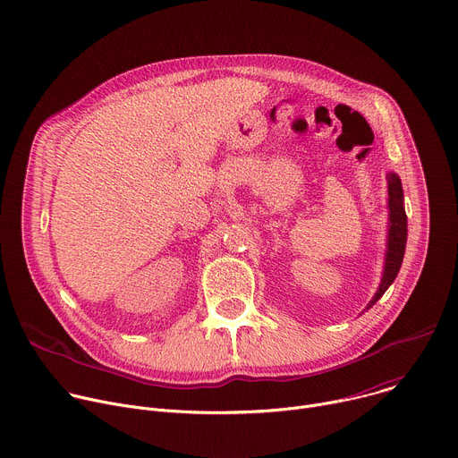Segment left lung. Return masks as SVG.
I'll return each instance as SVG.
<instances>
[{
  "instance_id": "left-lung-1",
  "label": "left lung",
  "mask_w": 458,
  "mask_h": 458,
  "mask_svg": "<svg viewBox=\"0 0 458 458\" xmlns=\"http://www.w3.org/2000/svg\"><path fill=\"white\" fill-rule=\"evenodd\" d=\"M387 239H386V255H384V270L380 277V284L369 301L368 308H371L384 292L395 281L408 241V217L404 210V191L401 177L395 172H387ZM366 308V310H368Z\"/></svg>"
}]
</instances>
